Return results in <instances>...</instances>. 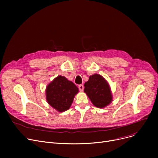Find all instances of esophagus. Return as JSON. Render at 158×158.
<instances>
[{"label": "esophagus", "instance_id": "esophagus-1", "mask_svg": "<svg viewBox=\"0 0 158 158\" xmlns=\"http://www.w3.org/2000/svg\"><path fill=\"white\" fill-rule=\"evenodd\" d=\"M78 88H79V90L81 91V92H82V91H83V89H84V86L82 85H79Z\"/></svg>", "mask_w": 158, "mask_h": 158}]
</instances>
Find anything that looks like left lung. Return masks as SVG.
<instances>
[{
  "label": "left lung",
  "mask_w": 158,
  "mask_h": 158,
  "mask_svg": "<svg viewBox=\"0 0 158 158\" xmlns=\"http://www.w3.org/2000/svg\"><path fill=\"white\" fill-rule=\"evenodd\" d=\"M85 93L97 107L103 108L113 101L110 86L102 76L97 73L89 77L85 84Z\"/></svg>",
  "instance_id": "left-lung-1"
}]
</instances>
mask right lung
<instances>
[{"label": "right lung", "instance_id": "right-lung-1", "mask_svg": "<svg viewBox=\"0 0 158 158\" xmlns=\"http://www.w3.org/2000/svg\"><path fill=\"white\" fill-rule=\"evenodd\" d=\"M79 92L78 88L65 77L59 76L47 85L45 90L48 104L59 112L68 110Z\"/></svg>", "mask_w": 158, "mask_h": 158}]
</instances>
